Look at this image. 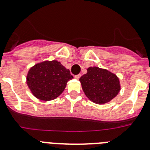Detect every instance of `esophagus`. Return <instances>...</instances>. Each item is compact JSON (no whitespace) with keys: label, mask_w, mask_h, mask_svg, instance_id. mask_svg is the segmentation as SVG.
<instances>
[{"label":"esophagus","mask_w":150,"mask_h":150,"mask_svg":"<svg viewBox=\"0 0 150 150\" xmlns=\"http://www.w3.org/2000/svg\"><path fill=\"white\" fill-rule=\"evenodd\" d=\"M80 76H81V75H80V74H77V75H75V76H74V77L76 78V79H79V78H80Z\"/></svg>","instance_id":"esophagus-1"}]
</instances>
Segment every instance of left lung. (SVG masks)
Returning <instances> with one entry per match:
<instances>
[{
	"instance_id": "left-lung-1",
	"label": "left lung",
	"mask_w": 150,
	"mask_h": 150,
	"mask_svg": "<svg viewBox=\"0 0 150 150\" xmlns=\"http://www.w3.org/2000/svg\"><path fill=\"white\" fill-rule=\"evenodd\" d=\"M79 81L85 95L95 104L110 101L120 91V79L116 74L98 67H88Z\"/></svg>"
}]
</instances>
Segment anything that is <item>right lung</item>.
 Here are the masks:
<instances>
[{
    "label": "right lung",
    "instance_id": "right-lung-1",
    "mask_svg": "<svg viewBox=\"0 0 150 150\" xmlns=\"http://www.w3.org/2000/svg\"><path fill=\"white\" fill-rule=\"evenodd\" d=\"M74 78L68 69L58 61H45L30 67L27 85L31 93L42 100H54L63 92L67 83Z\"/></svg>",
    "mask_w": 150,
    "mask_h": 150
}]
</instances>
